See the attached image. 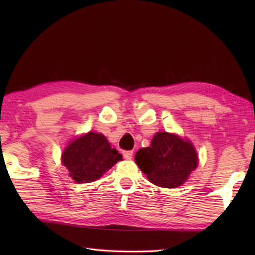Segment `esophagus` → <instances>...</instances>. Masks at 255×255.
Returning a JSON list of instances; mask_svg holds the SVG:
<instances>
[{
  "instance_id": "34e87169",
  "label": "esophagus",
  "mask_w": 255,
  "mask_h": 255,
  "mask_svg": "<svg viewBox=\"0 0 255 255\" xmlns=\"http://www.w3.org/2000/svg\"><path fill=\"white\" fill-rule=\"evenodd\" d=\"M132 154H133L132 150H124V152H123L124 157L126 158V159H131L132 158Z\"/></svg>"
}]
</instances>
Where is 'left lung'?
I'll use <instances>...</instances> for the list:
<instances>
[{
	"label": "left lung",
	"mask_w": 255,
	"mask_h": 255,
	"mask_svg": "<svg viewBox=\"0 0 255 255\" xmlns=\"http://www.w3.org/2000/svg\"><path fill=\"white\" fill-rule=\"evenodd\" d=\"M135 161L153 184L176 188L196 169L198 156L190 141L169 132H157L149 147L136 153Z\"/></svg>",
	"instance_id": "1"
}]
</instances>
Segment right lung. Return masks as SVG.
I'll list each match as a JSON object with an SVG mask.
<instances>
[{
    "label": "right lung",
    "mask_w": 255,
    "mask_h": 255,
    "mask_svg": "<svg viewBox=\"0 0 255 255\" xmlns=\"http://www.w3.org/2000/svg\"><path fill=\"white\" fill-rule=\"evenodd\" d=\"M116 148H111L101 133L90 131L81 136L64 150L62 163L77 183L92 182L122 159Z\"/></svg>",
    "instance_id": "1"
}]
</instances>
